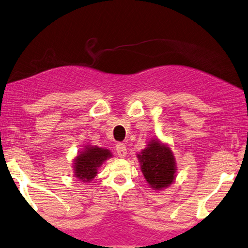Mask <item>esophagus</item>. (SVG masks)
Segmentation results:
<instances>
[{
  "label": "esophagus",
  "mask_w": 248,
  "mask_h": 248,
  "mask_svg": "<svg viewBox=\"0 0 248 248\" xmlns=\"http://www.w3.org/2000/svg\"><path fill=\"white\" fill-rule=\"evenodd\" d=\"M116 152L120 158H124L127 155V146L124 143H118L116 145Z\"/></svg>",
  "instance_id": "esophagus-1"
}]
</instances>
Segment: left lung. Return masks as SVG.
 <instances>
[{"mask_svg":"<svg viewBox=\"0 0 248 248\" xmlns=\"http://www.w3.org/2000/svg\"><path fill=\"white\" fill-rule=\"evenodd\" d=\"M138 158L143 175L152 188L161 190L174 182L176 162L168 145L160 143L159 140H152Z\"/></svg>","mask_w":248,"mask_h":248,"instance_id":"left-lung-1","label":"left lung"}]
</instances>
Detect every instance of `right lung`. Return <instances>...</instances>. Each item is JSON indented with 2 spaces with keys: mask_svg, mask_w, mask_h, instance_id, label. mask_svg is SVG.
Listing matches in <instances>:
<instances>
[{
  "mask_svg": "<svg viewBox=\"0 0 248 248\" xmlns=\"http://www.w3.org/2000/svg\"><path fill=\"white\" fill-rule=\"evenodd\" d=\"M111 157L108 149L98 146H86L74 159V174L81 182H90L98 174V169L105 160Z\"/></svg>",
  "mask_w": 248,
  "mask_h": 248,
  "instance_id": "add662e5",
  "label": "right lung"
}]
</instances>
